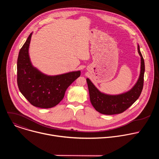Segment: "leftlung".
<instances>
[{"label": "left lung", "mask_w": 159, "mask_h": 159, "mask_svg": "<svg viewBox=\"0 0 159 159\" xmlns=\"http://www.w3.org/2000/svg\"><path fill=\"white\" fill-rule=\"evenodd\" d=\"M138 52L141 57L140 74L137 83L128 91L117 95L106 94L100 92L89 79H86L90 102L95 109L101 114H120L129 107L140 97L143 86L145 62L139 44Z\"/></svg>", "instance_id": "obj_1"}]
</instances>
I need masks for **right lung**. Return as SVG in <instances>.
<instances>
[{"instance_id": "1", "label": "right lung", "mask_w": 159, "mask_h": 159, "mask_svg": "<svg viewBox=\"0 0 159 159\" xmlns=\"http://www.w3.org/2000/svg\"><path fill=\"white\" fill-rule=\"evenodd\" d=\"M33 33L20 48L17 62V82L20 92L34 106L51 108L64 98L66 89L80 75L74 71L57 75L44 74L33 66L29 55Z\"/></svg>"}]
</instances>
